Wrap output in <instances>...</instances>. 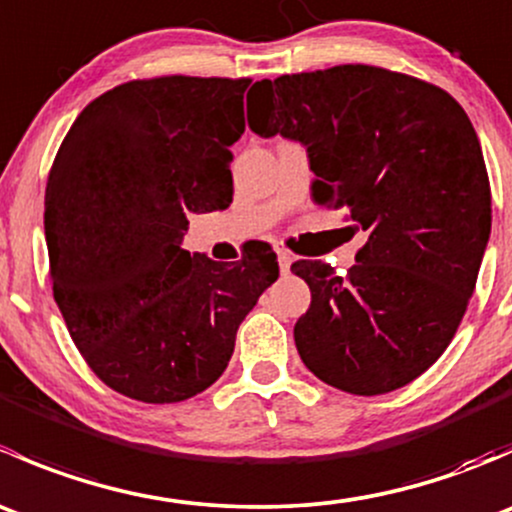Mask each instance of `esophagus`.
I'll use <instances>...</instances> for the list:
<instances>
[{
	"label": "esophagus",
	"mask_w": 512,
	"mask_h": 512,
	"mask_svg": "<svg viewBox=\"0 0 512 512\" xmlns=\"http://www.w3.org/2000/svg\"><path fill=\"white\" fill-rule=\"evenodd\" d=\"M292 260H294V257L289 255L287 250L277 252V262H280V270H282V272H289V265H292Z\"/></svg>",
	"instance_id": "34e87169"
}]
</instances>
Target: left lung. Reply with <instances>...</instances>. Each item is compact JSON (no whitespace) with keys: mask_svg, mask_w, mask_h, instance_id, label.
<instances>
[{"mask_svg":"<svg viewBox=\"0 0 512 512\" xmlns=\"http://www.w3.org/2000/svg\"><path fill=\"white\" fill-rule=\"evenodd\" d=\"M247 123L309 153L314 203L369 232L347 277L319 260L292 272L312 292L294 324L324 384L379 396L411 384L451 344L490 237V183L473 123L438 86L344 64L257 81Z\"/></svg>","mask_w":512,"mask_h":512,"instance_id":"obj_1","label":"left lung"}]
</instances>
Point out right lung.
Returning <instances> with one entry per match:
<instances>
[{"instance_id":"add662e5","label":"right lung","mask_w":512,"mask_h":512,"mask_svg":"<svg viewBox=\"0 0 512 512\" xmlns=\"http://www.w3.org/2000/svg\"><path fill=\"white\" fill-rule=\"evenodd\" d=\"M250 79L160 76L91 101L44 198L49 275L91 371L128 399L175 404L220 379L242 319L280 277L270 245L235 265L183 250L190 213L232 203L230 146Z\"/></svg>"}]
</instances>
